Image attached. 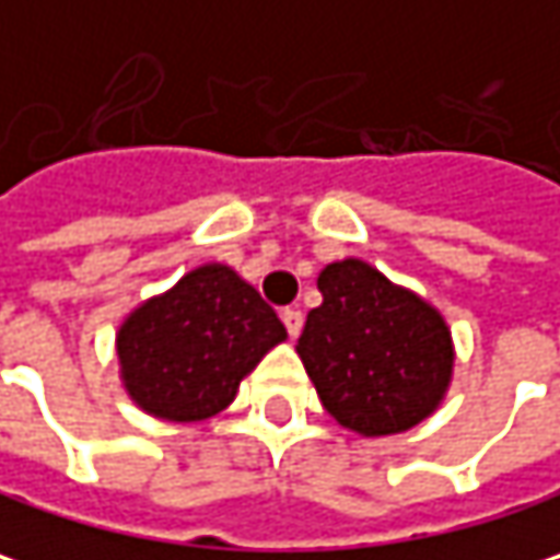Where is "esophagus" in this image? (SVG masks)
I'll return each instance as SVG.
<instances>
[{
	"instance_id": "34e87169",
	"label": "esophagus",
	"mask_w": 560,
	"mask_h": 560,
	"mask_svg": "<svg viewBox=\"0 0 560 560\" xmlns=\"http://www.w3.org/2000/svg\"><path fill=\"white\" fill-rule=\"evenodd\" d=\"M283 325H287V331H290V338L296 340L302 331V312L300 308H287L283 312Z\"/></svg>"
}]
</instances>
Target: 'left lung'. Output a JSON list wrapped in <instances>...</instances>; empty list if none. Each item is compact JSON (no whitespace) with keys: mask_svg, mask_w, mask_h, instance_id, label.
<instances>
[{"mask_svg":"<svg viewBox=\"0 0 560 560\" xmlns=\"http://www.w3.org/2000/svg\"><path fill=\"white\" fill-rule=\"evenodd\" d=\"M318 293L296 353L325 411L360 436L405 433L430 418L456 370L443 312L360 258L328 264Z\"/></svg>","mask_w":560,"mask_h":560,"instance_id":"obj_1","label":"left lung"}]
</instances>
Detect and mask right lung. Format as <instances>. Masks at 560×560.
<instances>
[{"label":"right lung","mask_w":560,"mask_h":560,"mask_svg":"<svg viewBox=\"0 0 560 560\" xmlns=\"http://www.w3.org/2000/svg\"><path fill=\"white\" fill-rule=\"evenodd\" d=\"M287 328L229 264L187 270L175 287L142 300L117 325V363L130 401L149 418H217Z\"/></svg>","instance_id":"right-lung-1"}]
</instances>
